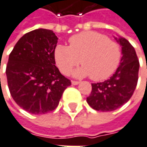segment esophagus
Segmentation results:
<instances>
[{
	"mask_svg": "<svg viewBox=\"0 0 147 147\" xmlns=\"http://www.w3.org/2000/svg\"><path fill=\"white\" fill-rule=\"evenodd\" d=\"M79 83H80V82H79V81L72 80V84H73V85H78V84H79Z\"/></svg>",
	"mask_w": 147,
	"mask_h": 147,
	"instance_id": "34e87169",
	"label": "esophagus"
}]
</instances>
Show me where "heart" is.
<instances>
[{
  "label": "heart",
  "mask_w": 147,
  "mask_h": 147,
  "mask_svg": "<svg viewBox=\"0 0 147 147\" xmlns=\"http://www.w3.org/2000/svg\"><path fill=\"white\" fill-rule=\"evenodd\" d=\"M69 47L58 45L54 58L60 71L69 74L79 63L82 67L76 69L77 78L90 76L95 81L108 79L118 68L121 62L120 46L105 35L96 32H84L69 38Z\"/></svg>",
  "instance_id": "b5f03b06"
}]
</instances>
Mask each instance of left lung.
I'll return each mask as SVG.
<instances>
[{
  "mask_svg": "<svg viewBox=\"0 0 147 147\" xmlns=\"http://www.w3.org/2000/svg\"><path fill=\"white\" fill-rule=\"evenodd\" d=\"M121 45L122 57L119 67L110 79L92 84L87 103L94 110L112 111L130 100L136 89L140 68L135 48L124 37H115Z\"/></svg>",
  "mask_w": 147,
  "mask_h": 147,
  "instance_id": "1",
  "label": "left lung"
}]
</instances>
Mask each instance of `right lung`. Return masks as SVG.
Segmentation results:
<instances>
[{"label":"right lung","instance_id":"right-lung-1","mask_svg":"<svg viewBox=\"0 0 147 147\" xmlns=\"http://www.w3.org/2000/svg\"><path fill=\"white\" fill-rule=\"evenodd\" d=\"M58 40L52 30L36 29L21 37L9 55L5 74L11 95L31 114L55 110L71 85L55 66Z\"/></svg>","mask_w":147,"mask_h":147}]
</instances>
